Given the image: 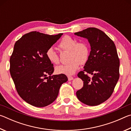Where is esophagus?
<instances>
[{
  "label": "esophagus",
  "mask_w": 131,
  "mask_h": 131,
  "mask_svg": "<svg viewBox=\"0 0 131 131\" xmlns=\"http://www.w3.org/2000/svg\"><path fill=\"white\" fill-rule=\"evenodd\" d=\"M68 78L69 81H71V80H72L73 79V77L72 76H68Z\"/></svg>",
  "instance_id": "obj_1"
}]
</instances>
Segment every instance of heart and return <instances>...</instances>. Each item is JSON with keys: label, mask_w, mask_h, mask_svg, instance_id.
I'll use <instances>...</instances> for the list:
<instances>
[{"label": "heart", "mask_w": 131, "mask_h": 131, "mask_svg": "<svg viewBox=\"0 0 131 131\" xmlns=\"http://www.w3.org/2000/svg\"><path fill=\"white\" fill-rule=\"evenodd\" d=\"M59 49L63 51H69L68 63L57 66L55 72L58 74L72 75L75 73L81 64L85 63L90 57V49L88 43L77 40L68 35L63 36L58 44ZM46 57L51 63L58 65L60 62L58 54L52 47L48 48L46 52Z\"/></svg>", "instance_id": "1"}]
</instances>
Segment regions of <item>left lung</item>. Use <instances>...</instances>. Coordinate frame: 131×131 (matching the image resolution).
I'll return each mask as SVG.
<instances>
[{
    "instance_id": "left-lung-1",
    "label": "left lung",
    "mask_w": 131,
    "mask_h": 131,
    "mask_svg": "<svg viewBox=\"0 0 131 131\" xmlns=\"http://www.w3.org/2000/svg\"><path fill=\"white\" fill-rule=\"evenodd\" d=\"M90 44V57L77 76L84 82L76 92L77 98L89 106L100 105L109 98L119 77V59L113 41L103 31L88 28L74 34ZM93 75L90 78L88 75Z\"/></svg>"
}]
</instances>
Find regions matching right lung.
<instances>
[{"mask_svg":"<svg viewBox=\"0 0 131 131\" xmlns=\"http://www.w3.org/2000/svg\"><path fill=\"white\" fill-rule=\"evenodd\" d=\"M62 35L33 31L15 42L10 59V74L18 94L31 105L41 107L50 105L57 97L62 84L68 81L63 74L51 76L54 65L46 55Z\"/></svg>","mask_w":131,"mask_h":131,"instance_id":"1","label":"right lung"}]
</instances>
